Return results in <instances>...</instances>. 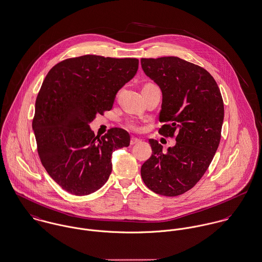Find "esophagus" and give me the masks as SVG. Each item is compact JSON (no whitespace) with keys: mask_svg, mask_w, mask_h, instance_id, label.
<instances>
[{"mask_svg":"<svg viewBox=\"0 0 262 262\" xmlns=\"http://www.w3.org/2000/svg\"><path fill=\"white\" fill-rule=\"evenodd\" d=\"M140 142V139H138V138H135V137H132L131 138V145H135V144H137V143Z\"/></svg>","mask_w":262,"mask_h":262,"instance_id":"1","label":"esophagus"}]
</instances>
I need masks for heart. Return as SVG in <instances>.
Here are the masks:
<instances>
[{"mask_svg": "<svg viewBox=\"0 0 262 262\" xmlns=\"http://www.w3.org/2000/svg\"><path fill=\"white\" fill-rule=\"evenodd\" d=\"M127 125H128V127H129L130 129L135 130V131H137V130H139V129H140V125H139V123H138L137 121H134V120L129 121V122L127 123Z\"/></svg>", "mask_w": 262, "mask_h": 262, "instance_id": "heart-1", "label": "heart"}]
</instances>
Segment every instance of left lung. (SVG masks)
<instances>
[{"mask_svg": "<svg viewBox=\"0 0 262 262\" xmlns=\"http://www.w3.org/2000/svg\"><path fill=\"white\" fill-rule=\"evenodd\" d=\"M143 71L162 92L159 129L176 136V144L163 146L150 139L152 156L141 167L150 190L177 196L191 189L210 165L221 138L224 106L214 78L205 69L178 57L141 59Z\"/></svg>", "mask_w": 262, "mask_h": 262, "instance_id": "left-lung-1", "label": "left lung"}]
</instances>
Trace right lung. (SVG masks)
Here are the masks:
<instances>
[{
    "mask_svg": "<svg viewBox=\"0 0 262 262\" xmlns=\"http://www.w3.org/2000/svg\"><path fill=\"white\" fill-rule=\"evenodd\" d=\"M138 65L135 58L85 55L62 61L48 73L32 125L41 162L64 190L83 196L100 189L111 174L113 151L129 146L127 131L112 128L99 138L90 123L112 109Z\"/></svg>",
    "mask_w": 262,
    "mask_h": 262,
    "instance_id": "add662e5",
    "label": "right lung"
}]
</instances>
